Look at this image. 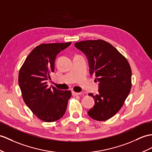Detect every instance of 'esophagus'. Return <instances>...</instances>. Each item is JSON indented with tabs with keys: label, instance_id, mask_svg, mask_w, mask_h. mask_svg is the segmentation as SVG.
Segmentation results:
<instances>
[{
	"label": "esophagus",
	"instance_id": "esophagus-1",
	"mask_svg": "<svg viewBox=\"0 0 152 152\" xmlns=\"http://www.w3.org/2000/svg\"><path fill=\"white\" fill-rule=\"evenodd\" d=\"M72 94L73 96H77V95H79L80 94V93H77V92H75V91H72Z\"/></svg>",
	"mask_w": 152,
	"mask_h": 152
}]
</instances>
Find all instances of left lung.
I'll return each mask as SVG.
<instances>
[{
    "label": "left lung",
    "mask_w": 152,
    "mask_h": 152,
    "mask_svg": "<svg viewBox=\"0 0 152 152\" xmlns=\"http://www.w3.org/2000/svg\"><path fill=\"white\" fill-rule=\"evenodd\" d=\"M75 46L86 55L90 74L99 83V94H89L95 105L88 115L96 121L108 120L119 112L130 91V66L115 48L103 40L80 41Z\"/></svg>",
    "instance_id": "left-lung-1"
}]
</instances>
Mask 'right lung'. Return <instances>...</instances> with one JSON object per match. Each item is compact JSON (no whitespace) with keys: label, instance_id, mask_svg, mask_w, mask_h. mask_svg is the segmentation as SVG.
Here are the masks:
<instances>
[{"label":"right lung","instance_id":"1","mask_svg":"<svg viewBox=\"0 0 152 152\" xmlns=\"http://www.w3.org/2000/svg\"><path fill=\"white\" fill-rule=\"evenodd\" d=\"M72 42L42 44L28 55L18 73V84L25 104L40 119L56 121L64 115L69 90H59L48 87L50 74L54 72L57 55Z\"/></svg>","mask_w":152,"mask_h":152}]
</instances>
